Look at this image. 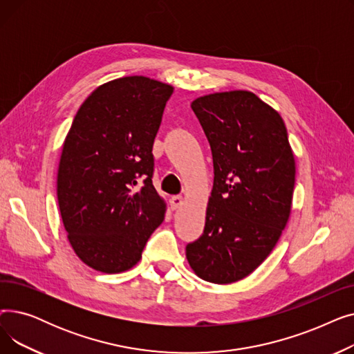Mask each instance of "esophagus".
I'll return each instance as SVG.
<instances>
[{
    "label": "esophagus",
    "mask_w": 354,
    "mask_h": 354,
    "mask_svg": "<svg viewBox=\"0 0 354 354\" xmlns=\"http://www.w3.org/2000/svg\"><path fill=\"white\" fill-rule=\"evenodd\" d=\"M182 203H183V198L180 195H175L171 198V205L174 209H178Z\"/></svg>",
    "instance_id": "obj_1"
}]
</instances>
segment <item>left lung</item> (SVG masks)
<instances>
[{
    "instance_id": "obj_1",
    "label": "left lung",
    "mask_w": 354,
    "mask_h": 354,
    "mask_svg": "<svg viewBox=\"0 0 354 354\" xmlns=\"http://www.w3.org/2000/svg\"><path fill=\"white\" fill-rule=\"evenodd\" d=\"M191 107L211 145L215 176L205 230L187 258L202 280L231 284L261 266L280 239L295 159L283 118L252 91L211 93Z\"/></svg>"
}]
</instances>
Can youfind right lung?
Segmentation results:
<instances>
[{"label": "right lung", "instance_id": "right-lung-1", "mask_svg": "<svg viewBox=\"0 0 354 354\" xmlns=\"http://www.w3.org/2000/svg\"><path fill=\"white\" fill-rule=\"evenodd\" d=\"M174 87L126 76L83 102L63 143L57 199L67 239L82 261L118 274L135 267L162 224L166 202L152 183V147ZM139 177L144 187L135 192Z\"/></svg>", "mask_w": 354, "mask_h": 354}]
</instances>
